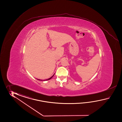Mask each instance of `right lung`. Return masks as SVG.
I'll return each mask as SVG.
<instances>
[{"mask_svg": "<svg viewBox=\"0 0 122 122\" xmlns=\"http://www.w3.org/2000/svg\"><path fill=\"white\" fill-rule=\"evenodd\" d=\"M54 75H55V74H54ZM54 75H53V76H52V77H51V78H48V79H46V80H43V81L49 80H50V79H51V78H52V77H53V76H54ZM38 80L43 81V80H40V79H38Z\"/></svg>", "mask_w": 122, "mask_h": 122, "instance_id": "obj_1", "label": "right lung"}]
</instances>
